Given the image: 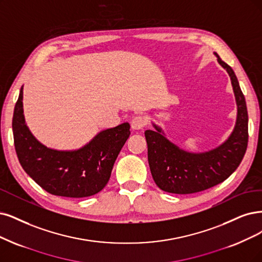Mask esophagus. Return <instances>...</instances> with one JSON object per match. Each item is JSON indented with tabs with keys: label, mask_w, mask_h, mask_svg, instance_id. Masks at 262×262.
Here are the masks:
<instances>
[{
	"label": "esophagus",
	"mask_w": 262,
	"mask_h": 262,
	"mask_svg": "<svg viewBox=\"0 0 262 262\" xmlns=\"http://www.w3.org/2000/svg\"><path fill=\"white\" fill-rule=\"evenodd\" d=\"M130 124H132V128L133 129L138 130V129H141V128L144 127V126H146L147 121H146V119L143 118V116L137 115V116H134Z\"/></svg>",
	"instance_id": "esophagus-1"
}]
</instances>
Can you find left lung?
Masks as SVG:
<instances>
[{"label": "left lung", "instance_id": "8db88e82", "mask_svg": "<svg viewBox=\"0 0 262 262\" xmlns=\"http://www.w3.org/2000/svg\"><path fill=\"white\" fill-rule=\"evenodd\" d=\"M218 57L228 71L237 103V120L229 139L217 149L205 153L180 150L163 136L161 128L146 130L148 161L157 186L175 194H190L204 191L224 182L243 160L248 143V114L245 97L232 68Z\"/></svg>", "mask_w": 262, "mask_h": 262}]
</instances>
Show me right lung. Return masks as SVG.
<instances>
[{
    "instance_id": "right-lung-1",
    "label": "right lung",
    "mask_w": 262,
    "mask_h": 262,
    "mask_svg": "<svg viewBox=\"0 0 262 262\" xmlns=\"http://www.w3.org/2000/svg\"><path fill=\"white\" fill-rule=\"evenodd\" d=\"M129 128L123 123L102 130L80 150L57 151L38 142L27 127L23 87L13 115L15 150L24 170L48 193L66 198L91 196L105 187Z\"/></svg>"
}]
</instances>
